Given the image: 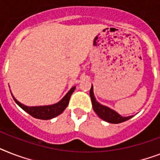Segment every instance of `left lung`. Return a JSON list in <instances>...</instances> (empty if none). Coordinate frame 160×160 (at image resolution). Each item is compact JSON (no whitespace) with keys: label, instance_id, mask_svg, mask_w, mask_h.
I'll use <instances>...</instances> for the list:
<instances>
[{"label":"left lung","instance_id":"8db88e82","mask_svg":"<svg viewBox=\"0 0 160 160\" xmlns=\"http://www.w3.org/2000/svg\"><path fill=\"white\" fill-rule=\"evenodd\" d=\"M89 95L91 98L92 101V106H93V111L95 112V113L98 115L101 119H102L105 122L109 123H114V124H118V123L123 122L129 120L133 116H128V117H122L121 116L120 114L118 113L116 111L110 108L102 105L96 100L95 97H94V93H93V87L91 85V89L89 91Z\"/></svg>","mask_w":160,"mask_h":160}]
</instances>
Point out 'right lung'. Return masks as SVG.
I'll return each mask as SVG.
<instances>
[{
    "label": "right lung",
    "mask_w": 160,
    "mask_h": 160,
    "mask_svg": "<svg viewBox=\"0 0 160 160\" xmlns=\"http://www.w3.org/2000/svg\"><path fill=\"white\" fill-rule=\"evenodd\" d=\"M75 89H76V86L72 87L67 92V94L57 103L51 105H44V106H34V107H29V106H26V105L23 104V103L17 100L11 92L10 93H11V95H12L15 102L19 105V107L21 108L22 109L24 110L26 112H28L29 115H31V116L35 118H38V119L49 120V119L58 117V115L62 113L63 111L67 108L70 98H71L72 93L75 91Z\"/></svg>",
    "instance_id": "add662e5"
}]
</instances>
